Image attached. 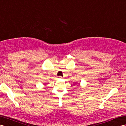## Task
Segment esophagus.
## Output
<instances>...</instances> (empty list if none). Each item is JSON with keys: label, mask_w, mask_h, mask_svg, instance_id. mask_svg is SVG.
I'll return each instance as SVG.
<instances>
[{"label": "esophagus", "mask_w": 126, "mask_h": 126, "mask_svg": "<svg viewBox=\"0 0 126 126\" xmlns=\"http://www.w3.org/2000/svg\"><path fill=\"white\" fill-rule=\"evenodd\" d=\"M62 77H59V78H62Z\"/></svg>", "instance_id": "34e87169"}]
</instances>
